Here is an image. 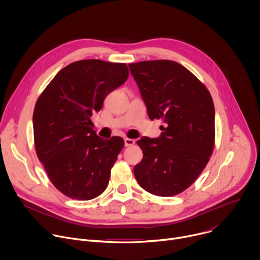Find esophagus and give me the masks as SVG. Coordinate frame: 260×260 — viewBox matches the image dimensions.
I'll list each match as a JSON object with an SVG mask.
<instances>
[{
	"label": "esophagus",
	"instance_id": "1",
	"mask_svg": "<svg viewBox=\"0 0 260 260\" xmlns=\"http://www.w3.org/2000/svg\"><path fill=\"white\" fill-rule=\"evenodd\" d=\"M135 144V141L133 139H128V138H125L124 139V146L125 147H128V146H133Z\"/></svg>",
	"mask_w": 260,
	"mask_h": 260
}]
</instances>
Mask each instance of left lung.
Here are the masks:
<instances>
[{
	"label": "left lung",
	"instance_id": "obj_1",
	"mask_svg": "<svg viewBox=\"0 0 260 260\" xmlns=\"http://www.w3.org/2000/svg\"><path fill=\"white\" fill-rule=\"evenodd\" d=\"M151 120L162 119L161 136L137 144L143 159L134 174L157 197L186 190L206 168L215 145V110L208 88L182 64L168 59L128 64Z\"/></svg>",
	"mask_w": 260,
	"mask_h": 260
}]
</instances>
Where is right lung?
<instances>
[{"label":"right lung","mask_w":260,"mask_h":260,"mask_svg":"<svg viewBox=\"0 0 260 260\" xmlns=\"http://www.w3.org/2000/svg\"><path fill=\"white\" fill-rule=\"evenodd\" d=\"M127 77L125 63L82 59L61 69L37 100L36 153L54 187L66 197L89 201L107 188L124 141L96 136L90 117Z\"/></svg>","instance_id":"add662e5"}]
</instances>
